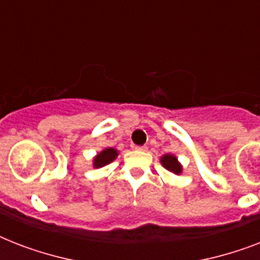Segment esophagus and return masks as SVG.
Returning <instances> with one entry per match:
<instances>
[{
    "label": "esophagus",
    "mask_w": 260,
    "mask_h": 260,
    "mask_svg": "<svg viewBox=\"0 0 260 260\" xmlns=\"http://www.w3.org/2000/svg\"><path fill=\"white\" fill-rule=\"evenodd\" d=\"M135 150H138V151H147V146H138V147H135Z\"/></svg>",
    "instance_id": "obj_1"
}]
</instances>
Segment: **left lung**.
Instances as JSON below:
<instances>
[{"label": "left lung", "mask_w": 260, "mask_h": 260, "mask_svg": "<svg viewBox=\"0 0 260 260\" xmlns=\"http://www.w3.org/2000/svg\"><path fill=\"white\" fill-rule=\"evenodd\" d=\"M160 163H162L165 169H167V170L171 171V173H174V174L182 173L181 163L178 162L177 156H174V155H171V154L163 155L162 158H160Z\"/></svg>", "instance_id": "8db88e82"}]
</instances>
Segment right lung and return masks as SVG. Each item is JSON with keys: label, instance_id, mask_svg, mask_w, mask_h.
Returning <instances> with one entry per match:
<instances>
[{"label": "right lung", "instance_id": "right-lung-1", "mask_svg": "<svg viewBox=\"0 0 260 260\" xmlns=\"http://www.w3.org/2000/svg\"><path fill=\"white\" fill-rule=\"evenodd\" d=\"M117 150L114 148H105L102 150L100 154H97V156L93 159V167L98 169V167H104L106 165H109L110 162H113L114 159L117 158Z\"/></svg>", "mask_w": 260, "mask_h": 260}]
</instances>
